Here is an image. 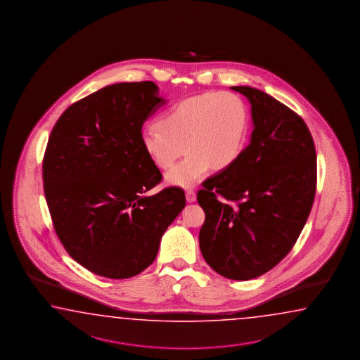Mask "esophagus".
I'll use <instances>...</instances> for the list:
<instances>
[{
	"mask_svg": "<svg viewBox=\"0 0 360 360\" xmlns=\"http://www.w3.org/2000/svg\"><path fill=\"white\" fill-rule=\"evenodd\" d=\"M186 200L189 202V203H193V202H195L197 200V194H195V191H186Z\"/></svg>",
	"mask_w": 360,
	"mask_h": 360,
	"instance_id": "1",
	"label": "esophagus"
}]
</instances>
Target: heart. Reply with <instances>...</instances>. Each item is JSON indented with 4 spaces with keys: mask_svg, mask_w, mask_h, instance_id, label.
Here are the masks:
<instances>
[{
    "mask_svg": "<svg viewBox=\"0 0 360 360\" xmlns=\"http://www.w3.org/2000/svg\"><path fill=\"white\" fill-rule=\"evenodd\" d=\"M249 130L245 101L233 92L200 93L183 99L160 117V125L143 127L141 146L153 162L169 169V184L189 189L212 169L231 166L244 148Z\"/></svg>",
    "mask_w": 360,
    "mask_h": 360,
    "instance_id": "b5f03b06",
    "label": "heart"
}]
</instances>
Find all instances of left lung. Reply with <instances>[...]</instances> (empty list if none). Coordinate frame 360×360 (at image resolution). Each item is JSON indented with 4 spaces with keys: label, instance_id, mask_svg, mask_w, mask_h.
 <instances>
[{
    "label": "left lung",
    "instance_id": "left-lung-1",
    "mask_svg": "<svg viewBox=\"0 0 360 360\" xmlns=\"http://www.w3.org/2000/svg\"><path fill=\"white\" fill-rule=\"evenodd\" d=\"M231 89L249 99L254 129L236 161L198 191L205 213L199 247L217 274L247 281L277 266L294 247L316 195L317 155L297 113L252 86Z\"/></svg>",
    "mask_w": 360,
    "mask_h": 360
}]
</instances>
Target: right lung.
Here are the masks:
<instances>
[{
    "mask_svg": "<svg viewBox=\"0 0 360 360\" xmlns=\"http://www.w3.org/2000/svg\"><path fill=\"white\" fill-rule=\"evenodd\" d=\"M166 103L153 82L107 85L65 111L43 157V188L66 252L96 275L122 280L157 257L185 207L181 188L147 195L162 174L141 141Z\"/></svg>",
    "mask_w": 360,
    "mask_h": 360,
    "instance_id": "1",
    "label": "right lung"
}]
</instances>
